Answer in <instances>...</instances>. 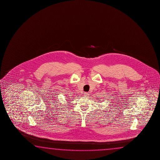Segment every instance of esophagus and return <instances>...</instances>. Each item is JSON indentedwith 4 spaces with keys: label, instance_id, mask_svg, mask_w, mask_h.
I'll list each match as a JSON object with an SVG mask.
<instances>
[{
    "label": "esophagus",
    "instance_id": "34e87169",
    "mask_svg": "<svg viewBox=\"0 0 160 160\" xmlns=\"http://www.w3.org/2000/svg\"><path fill=\"white\" fill-rule=\"evenodd\" d=\"M84 96H87V95H88V93H87V92H84Z\"/></svg>",
    "mask_w": 160,
    "mask_h": 160
}]
</instances>
